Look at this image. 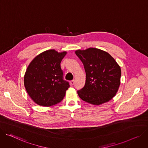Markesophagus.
I'll return each mask as SVG.
<instances>
[{"instance_id":"obj_1","label":"esophagus","mask_w":148,"mask_h":148,"mask_svg":"<svg viewBox=\"0 0 148 148\" xmlns=\"http://www.w3.org/2000/svg\"><path fill=\"white\" fill-rule=\"evenodd\" d=\"M74 84V80H71L70 81V85L71 86H73Z\"/></svg>"}]
</instances>
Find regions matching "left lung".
<instances>
[{
  "label": "left lung",
  "mask_w": 148,
  "mask_h": 148,
  "mask_svg": "<svg viewBox=\"0 0 148 148\" xmlns=\"http://www.w3.org/2000/svg\"><path fill=\"white\" fill-rule=\"evenodd\" d=\"M75 53L86 73L85 86L77 91L79 98L97 105L110 101L120 85L121 70L116 61L107 52L96 48Z\"/></svg>",
  "instance_id": "1"
}]
</instances>
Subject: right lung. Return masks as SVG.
I'll return each instance as SVG.
<instances>
[{"instance_id":"obj_1","label":"right lung","mask_w":148,"mask_h":148,"mask_svg":"<svg viewBox=\"0 0 148 148\" xmlns=\"http://www.w3.org/2000/svg\"><path fill=\"white\" fill-rule=\"evenodd\" d=\"M67 52L49 50L36 56L26 71L24 82L30 98L37 104L50 107L61 102L70 87L64 79L61 62Z\"/></svg>"}]
</instances>
